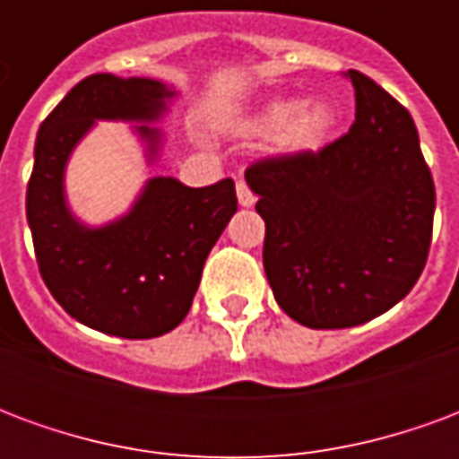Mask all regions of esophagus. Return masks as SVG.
I'll use <instances>...</instances> for the list:
<instances>
[{
    "instance_id": "esophagus-1",
    "label": "esophagus",
    "mask_w": 459,
    "mask_h": 459,
    "mask_svg": "<svg viewBox=\"0 0 459 459\" xmlns=\"http://www.w3.org/2000/svg\"><path fill=\"white\" fill-rule=\"evenodd\" d=\"M236 194H238L240 206H253V204H255V194L250 191V186L243 179L236 184Z\"/></svg>"
}]
</instances>
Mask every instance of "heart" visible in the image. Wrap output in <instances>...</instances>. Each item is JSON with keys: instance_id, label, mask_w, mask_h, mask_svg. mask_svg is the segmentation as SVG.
Segmentation results:
<instances>
[{"instance_id": "heart-1", "label": "heart", "mask_w": 459, "mask_h": 459, "mask_svg": "<svg viewBox=\"0 0 459 459\" xmlns=\"http://www.w3.org/2000/svg\"><path fill=\"white\" fill-rule=\"evenodd\" d=\"M337 115L325 100H273L253 120V127L263 134H275L282 150H317L334 127Z\"/></svg>"}]
</instances>
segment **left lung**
<instances>
[{"label":"left lung","mask_w":459,"mask_h":459,"mask_svg":"<svg viewBox=\"0 0 459 459\" xmlns=\"http://www.w3.org/2000/svg\"><path fill=\"white\" fill-rule=\"evenodd\" d=\"M344 75L356 95L346 134L246 169L273 295L309 329L356 327L394 307L420 278L433 238L435 184L413 117L368 75Z\"/></svg>","instance_id":"obj_1"}]
</instances>
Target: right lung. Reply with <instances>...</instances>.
<instances>
[{
	"mask_svg": "<svg viewBox=\"0 0 459 459\" xmlns=\"http://www.w3.org/2000/svg\"><path fill=\"white\" fill-rule=\"evenodd\" d=\"M171 95L152 78L88 75L36 134L26 221L41 278L71 317L113 337H161L189 315L204 263L238 209L233 179L191 189L171 177L147 181L130 213L103 229L65 206V161L95 120L152 122ZM137 130L157 154V127Z\"/></svg>",
	"mask_w": 459,
	"mask_h": 459,
	"instance_id": "add662e5",
	"label": "right lung"
}]
</instances>
